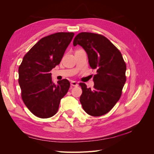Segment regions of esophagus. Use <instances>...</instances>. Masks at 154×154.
<instances>
[{"label": "esophagus", "mask_w": 154, "mask_h": 154, "mask_svg": "<svg viewBox=\"0 0 154 154\" xmlns=\"http://www.w3.org/2000/svg\"><path fill=\"white\" fill-rule=\"evenodd\" d=\"M71 85L72 87H78V83L76 82H71Z\"/></svg>", "instance_id": "obj_1"}]
</instances>
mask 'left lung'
<instances>
[{
  "instance_id": "obj_1",
  "label": "left lung",
  "mask_w": 154,
  "mask_h": 154,
  "mask_svg": "<svg viewBox=\"0 0 154 154\" xmlns=\"http://www.w3.org/2000/svg\"><path fill=\"white\" fill-rule=\"evenodd\" d=\"M73 45L84 49L91 67L97 72L93 76L94 88L80 83L83 109L91 116H103L113 108L122 96L127 70L122 54L106 37L92 32L78 34Z\"/></svg>"
}]
</instances>
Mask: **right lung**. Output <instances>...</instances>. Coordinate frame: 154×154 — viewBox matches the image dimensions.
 <instances>
[{
  "mask_svg": "<svg viewBox=\"0 0 154 154\" xmlns=\"http://www.w3.org/2000/svg\"><path fill=\"white\" fill-rule=\"evenodd\" d=\"M74 35L60 32L44 37L23 58L18 68L22 98L37 117L49 118L56 114L60 100L68 92L67 79L54 84L50 72L61 62Z\"/></svg>",
  "mask_w": 154,
  "mask_h": 154,
  "instance_id": "add662e5",
  "label": "right lung"
}]
</instances>
